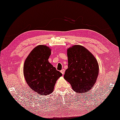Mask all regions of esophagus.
Listing matches in <instances>:
<instances>
[{
  "label": "esophagus",
  "mask_w": 120,
  "mask_h": 120,
  "mask_svg": "<svg viewBox=\"0 0 120 120\" xmlns=\"http://www.w3.org/2000/svg\"><path fill=\"white\" fill-rule=\"evenodd\" d=\"M61 72L62 75H64V72H65V70L64 69H62L61 70Z\"/></svg>",
  "instance_id": "1"
}]
</instances>
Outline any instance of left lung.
Masks as SVG:
<instances>
[{
	"mask_svg": "<svg viewBox=\"0 0 120 120\" xmlns=\"http://www.w3.org/2000/svg\"><path fill=\"white\" fill-rule=\"evenodd\" d=\"M68 68L64 78L76 92L91 90L97 81L99 65L94 56L84 47L73 45L67 50Z\"/></svg>",
	"mask_w": 120,
	"mask_h": 120,
	"instance_id": "left-lung-1",
	"label": "left lung"
}]
</instances>
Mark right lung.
Returning <instances> with one entry per match:
<instances>
[{
	"mask_svg": "<svg viewBox=\"0 0 120 120\" xmlns=\"http://www.w3.org/2000/svg\"><path fill=\"white\" fill-rule=\"evenodd\" d=\"M51 50L39 45L32 50L23 66L26 81L31 90L40 95H48L53 91L58 78L62 75L50 64Z\"/></svg>",
	"mask_w": 120,
	"mask_h": 120,
	"instance_id": "obj_1",
	"label": "right lung"
}]
</instances>
